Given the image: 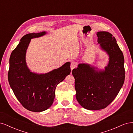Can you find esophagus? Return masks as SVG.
Wrapping results in <instances>:
<instances>
[{
	"mask_svg": "<svg viewBox=\"0 0 133 133\" xmlns=\"http://www.w3.org/2000/svg\"><path fill=\"white\" fill-rule=\"evenodd\" d=\"M76 64L75 62H71L70 64V68H71V70H73L74 68L76 67Z\"/></svg>",
	"mask_w": 133,
	"mask_h": 133,
	"instance_id": "1",
	"label": "esophagus"
}]
</instances>
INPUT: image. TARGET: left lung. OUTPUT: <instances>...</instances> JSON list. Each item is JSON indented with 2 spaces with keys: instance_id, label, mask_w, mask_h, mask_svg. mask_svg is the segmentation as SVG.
<instances>
[{
  "instance_id": "left-lung-1",
  "label": "left lung",
  "mask_w": 133,
  "mask_h": 133,
  "mask_svg": "<svg viewBox=\"0 0 133 133\" xmlns=\"http://www.w3.org/2000/svg\"><path fill=\"white\" fill-rule=\"evenodd\" d=\"M98 42L109 55L105 70L99 71L88 64H80L72 70L76 98L83 108L96 110L105 108L121 89L125 79L124 58L116 39L107 31H99Z\"/></svg>"
}]
</instances>
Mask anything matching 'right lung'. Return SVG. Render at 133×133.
Masks as SVG:
<instances>
[{"label":"right lung","mask_w":133,"mask_h":133,"mask_svg":"<svg viewBox=\"0 0 133 133\" xmlns=\"http://www.w3.org/2000/svg\"><path fill=\"white\" fill-rule=\"evenodd\" d=\"M46 33H30L23 36L9 59L8 81L16 98L23 107L34 112L50 108L54 102L56 87L70 73V63L67 62L58 69L45 74L30 71L25 62V54L31 38Z\"/></svg>","instance_id":"1"}]
</instances>
